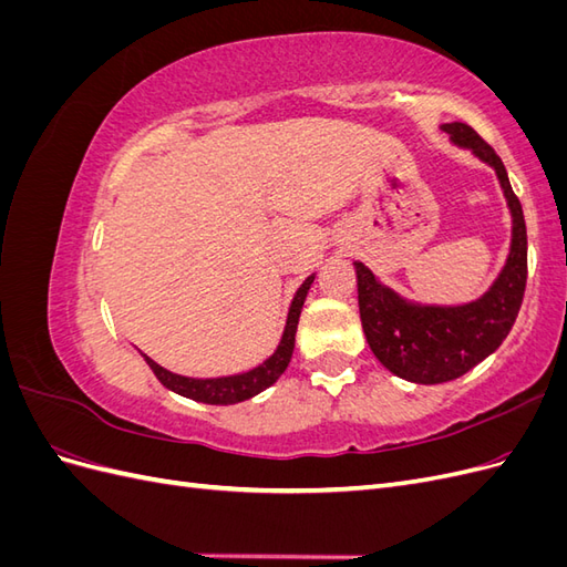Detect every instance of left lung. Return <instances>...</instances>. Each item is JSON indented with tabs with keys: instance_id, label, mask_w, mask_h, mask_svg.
Instances as JSON below:
<instances>
[{
	"instance_id": "left-lung-1",
	"label": "left lung",
	"mask_w": 567,
	"mask_h": 567,
	"mask_svg": "<svg viewBox=\"0 0 567 567\" xmlns=\"http://www.w3.org/2000/svg\"><path fill=\"white\" fill-rule=\"evenodd\" d=\"M442 130L450 134L452 144L473 151V156L494 167L508 203L513 229L502 274L485 296L466 305L409 302L375 279L369 267L354 262L359 317L371 352L388 371L419 385L454 381L499 348L516 323L527 284L523 205L513 194L502 158L468 125L447 123Z\"/></svg>"
}]
</instances>
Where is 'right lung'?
<instances>
[{
  "mask_svg": "<svg viewBox=\"0 0 567 567\" xmlns=\"http://www.w3.org/2000/svg\"><path fill=\"white\" fill-rule=\"evenodd\" d=\"M312 281H315V274H312V277H307L302 281V286L298 288L293 302H290L286 329H284L279 348L274 350V354L269 359H265L260 367H255L246 373L221 375V379H188V375H179V373L163 369L161 364L153 362L151 357L144 354L146 364L151 367L153 373H156V379L167 390H173V392L182 394V398L196 400V402H203V404H238V402H246V400L255 398L257 392H262V390H267L269 385L279 381V375L286 371L290 357H293L298 319H300L307 290H310Z\"/></svg>",
  "mask_w": 567,
  "mask_h": 567,
  "instance_id": "obj_1",
  "label": "right lung"
}]
</instances>
